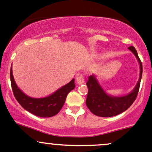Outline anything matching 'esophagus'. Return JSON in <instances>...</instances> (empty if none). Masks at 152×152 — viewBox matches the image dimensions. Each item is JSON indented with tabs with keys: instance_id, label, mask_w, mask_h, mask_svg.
I'll return each instance as SVG.
<instances>
[{
	"instance_id": "34e87169",
	"label": "esophagus",
	"mask_w": 152,
	"mask_h": 152,
	"mask_svg": "<svg viewBox=\"0 0 152 152\" xmlns=\"http://www.w3.org/2000/svg\"><path fill=\"white\" fill-rule=\"evenodd\" d=\"M76 81H77V83L78 85H81L84 83V77L82 75H78L76 77Z\"/></svg>"
}]
</instances>
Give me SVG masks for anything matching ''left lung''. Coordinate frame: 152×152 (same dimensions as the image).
Masks as SVG:
<instances>
[{"instance_id": "left-lung-1", "label": "left lung", "mask_w": 152, "mask_h": 152, "mask_svg": "<svg viewBox=\"0 0 152 152\" xmlns=\"http://www.w3.org/2000/svg\"><path fill=\"white\" fill-rule=\"evenodd\" d=\"M128 49L134 55L140 65L139 80L130 93L123 96L110 95L105 91L94 75L88 77L86 83L88 91L86 103L91 113L97 116L103 118L116 116L127 110L137 96L142 77V64L135 48L129 46Z\"/></svg>"}]
</instances>
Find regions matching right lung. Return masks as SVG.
Instances as JSON below:
<instances>
[{
    "label": "right lung",
    "mask_w": 152,
    "mask_h": 152,
    "mask_svg": "<svg viewBox=\"0 0 152 152\" xmlns=\"http://www.w3.org/2000/svg\"><path fill=\"white\" fill-rule=\"evenodd\" d=\"M10 80L13 94L20 106L30 113L40 118H50L57 115L64 106L67 94L75 87V79L73 78L69 83L58 88L50 95L36 98L26 95L19 88L15 81L12 67Z\"/></svg>",
    "instance_id": "add662e5"
}]
</instances>
